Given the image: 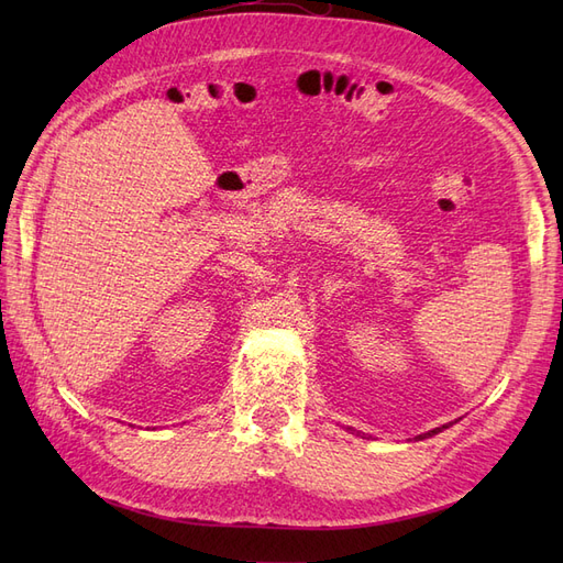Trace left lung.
<instances>
[{
  "instance_id": "8db88e82",
  "label": "left lung",
  "mask_w": 563,
  "mask_h": 563,
  "mask_svg": "<svg viewBox=\"0 0 563 563\" xmlns=\"http://www.w3.org/2000/svg\"><path fill=\"white\" fill-rule=\"evenodd\" d=\"M453 422H449V424H441V428H434V430H430V432H424V434H418L416 439L420 441V439H430V437H434V434H439V432H444L446 428H451ZM352 434H356V437H362V439H368V434H364V432H356V430H352V428H347Z\"/></svg>"
}]
</instances>
